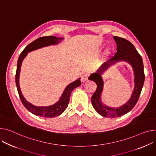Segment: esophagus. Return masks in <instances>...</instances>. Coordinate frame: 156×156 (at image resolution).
<instances>
[{
    "label": "esophagus",
    "mask_w": 156,
    "mask_h": 156,
    "mask_svg": "<svg viewBox=\"0 0 156 156\" xmlns=\"http://www.w3.org/2000/svg\"><path fill=\"white\" fill-rule=\"evenodd\" d=\"M88 74H84L81 77V81L84 82V81H86L88 80Z\"/></svg>",
    "instance_id": "34e87169"
}]
</instances>
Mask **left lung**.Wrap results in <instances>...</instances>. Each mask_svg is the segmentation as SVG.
I'll list each match as a JSON object with an SVG mask.
<instances>
[{
  "instance_id": "left-lung-1",
  "label": "left lung",
  "mask_w": 156,
  "mask_h": 156,
  "mask_svg": "<svg viewBox=\"0 0 156 156\" xmlns=\"http://www.w3.org/2000/svg\"><path fill=\"white\" fill-rule=\"evenodd\" d=\"M117 43V51L115 56L103 63L96 73H92L88 80H92L97 85L95 93L91 97V103L95 110L104 117H119L129 112L136 105L144 85L145 75L144 64L141 56L129 41L122 37L113 36ZM119 61H126L132 66L134 73L135 87L133 95L126 104L118 108H112L103 105L101 95L103 87V81L101 75L110 66Z\"/></svg>"
}]
</instances>
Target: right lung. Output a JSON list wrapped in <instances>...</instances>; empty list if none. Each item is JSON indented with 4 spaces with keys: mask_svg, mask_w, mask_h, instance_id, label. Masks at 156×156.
I'll list each match as a JSON object with an SVG mask.
<instances>
[{
    "mask_svg": "<svg viewBox=\"0 0 156 156\" xmlns=\"http://www.w3.org/2000/svg\"><path fill=\"white\" fill-rule=\"evenodd\" d=\"M63 38H59L54 36H44L39 37L33 42L30 43L27 45L23 51L20 53L18 61H17V70H16V87L17 88L18 93L19 95L20 100H21L24 106L32 113H33L35 115L40 116L41 117H46V118H53L55 117H58V115H61L63 113L65 109L68 107V103L69 101V97L71 95V91L73 90L75 88L80 87L81 84L80 81V78H78L76 81L71 83L69 85H68L66 88L65 89L63 94L60 97L59 101H58L56 103H55L53 105H50L48 107H37L30 103L28 102L24 96L23 95L21 90H20V86H19V75H20V67H21L22 62L25 57L27 56V53L32 51L41 48L43 47L51 46V45H55L58 44L60 41Z\"/></svg>",
    "mask_w": 156,
    "mask_h": 156,
    "instance_id": "right-lung-1",
    "label": "right lung"
}]
</instances>
